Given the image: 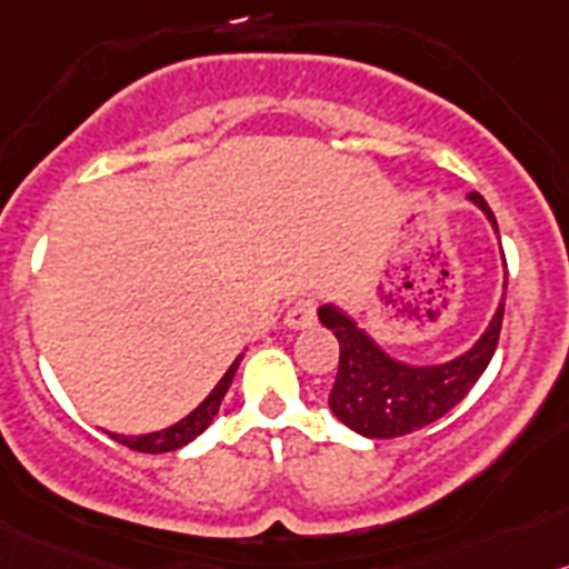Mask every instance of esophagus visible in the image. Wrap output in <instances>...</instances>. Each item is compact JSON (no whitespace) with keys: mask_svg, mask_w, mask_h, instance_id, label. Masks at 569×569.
<instances>
[{"mask_svg":"<svg viewBox=\"0 0 569 569\" xmlns=\"http://www.w3.org/2000/svg\"><path fill=\"white\" fill-rule=\"evenodd\" d=\"M317 320V300L315 297H300L286 311V326L289 329H309L311 322Z\"/></svg>","mask_w":569,"mask_h":569,"instance_id":"1","label":"esophagus"}]
</instances>
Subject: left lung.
Listing matches in <instances>:
<instances>
[{"label": "left lung", "mask_w": 569, "mask_h": 569, "mask_svg": "<svg viewBox=\"0 0 569 569\" xmlns=\"http://www.w3.org/2000/svg\"><path fill=\"white\" fill-rule=\"evenodd\" d=\"M470 201L488 214L499 232L488 201L479 192H470ZM501 317H505V300L490 320L488 331L479 337L468 355L445 366L413 368L391 360L340 309L320 306L322 326L335 331L340 342V366H337V380L329 393L331 411L342 425L368 439L406 437L425 425L437 422L450 408L462 402L465 393L476 386L488 362L493 360Z\"/></svg>", "instance_id": "left-lung-1"}]
</instances>
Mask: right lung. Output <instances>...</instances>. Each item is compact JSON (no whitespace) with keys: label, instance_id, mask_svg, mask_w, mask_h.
I'll list each match as a JSON object with an SVG mask.
<instances>
[{"label":"right lung","instance_id":"obj_1","mask_svg":"<svg viewBox=\"0 0 569 569\" xmlns=\"http://www.w3.org/2000/svg\"><path fill=\"white\" fill-rule=\"evenodd\" d=\"M240 360H243V355H240L238 360L227 368V373L221 377V382H218V386L209 391V397L203 399L201 406L189 413V417H183L181 422L170 425V428H163V431L144 433V437H116V433H112V439L124 445V448L138 450V453H167V450L183 448V445L192 442L198 433H203L209 428V422H212L214 413H218V408H221V399L227 397L229 386H232L234 371H238Z\"/></svg>","mask_w":569,"mask_h":569}]
</instances>
